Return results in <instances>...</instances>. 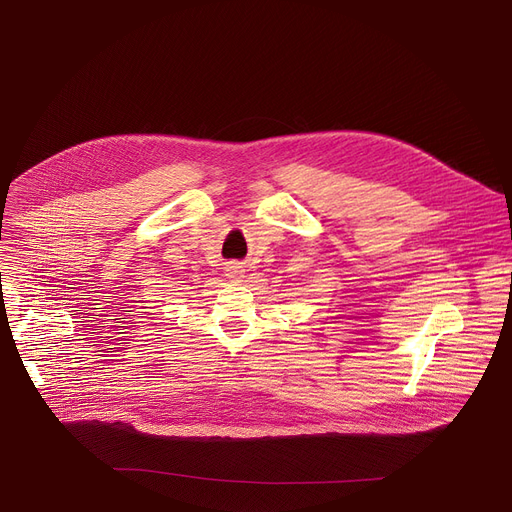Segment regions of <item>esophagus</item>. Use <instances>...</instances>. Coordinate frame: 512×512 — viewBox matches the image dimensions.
<instances>
[{
    "mask_svg": "<svg viewBox=\"0 0 512 512\" xmlns=\"http://www.w3.org/2000/svg\"><path fill=\"white\" fill-rule=\"evenodd\" d=\"M225 275H227L229 279H233V281H241V279L245 277V269L241 267V263L231 261V263H227V267H225Z\"/></svg>",
    "mask_w": 512,
    "mask_h": 512,
    "instance_id": "1",
    "label": "esophagus"
}]
</instances>
